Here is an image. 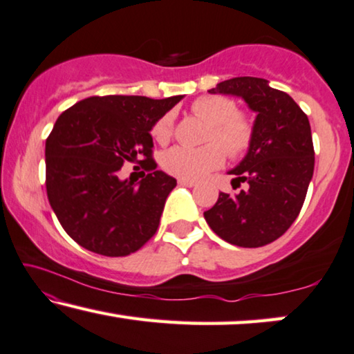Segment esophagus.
<instances>
[{"label": "esophagus", "mask_w": 354, "mask_h": 354, "mask_svg": "<svg viewBox=\"0 0 354 354\" xmlns=\"http://www.w3.org/2000/svg\"><path fill=\"white\" fill-rule=\"evenodd\" d=\"M178 184H179V186H184V187H194V186H196V183H194V181H189V179H181V178L178 179Z\"/></svg>", "instance_id": "1"}]
</instances>
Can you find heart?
I'll list each match as a JSON object with an SVG mask.
<instances>
[{
  "mask_svg": "<svg viewBox=\"0 0 354 354\" xmlns=\"http://www.w3.org/2000/svg\"><path fill=\"white\" fill-rule=\"evenodd\" d=\"M194 115L202 118L210 128L207 131V146L191 149L176 146L162 153L160 165L168 175L196 181L225 163L226 153L237 158L245 156L255 138L250 118L237 112V104L225 96H203L192 102ZM175 115L165 113L152 128L157 142L165 144L173 136Z\"/></svg>",
  "mask_w": 354,
  "mask_h": 354,
  "instance_id": "b5f03b06",
  "label": "heart"
}]
</instances>
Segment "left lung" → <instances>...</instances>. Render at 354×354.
<instances>
[{
	"label": "left lung",
	"mask_w": 354,
	"mask_h": 354,
	"mask_svg": "<svg viewBox=\"0 0 354 354\" xmlns=\"http://www.w3.org/2000/svg\"><path fill=\"white\" fill-rule=\"evenodd\" d=\"M212 94L242 97L250 111L255 138L229 175L248 189L229 196L203 213L212 231L232 245L255 248L271 243L297 220L315 171V149L306 113L287 93L257 77L218 83Z\"/></svg>",
	"instance_id": "8db88e82"
}]
</instances>
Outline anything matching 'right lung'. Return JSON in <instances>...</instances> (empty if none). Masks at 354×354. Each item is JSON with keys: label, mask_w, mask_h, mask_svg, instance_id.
<instances>
[{"label": "right lung", "mask_w": 354, "mask_h": 354, "mask_svg": "<svg viewBox=\"0 0 354 354\" xmlns=\"http://www.w3.org/2000/svg\"><path fill=\"white\" fill-rule=\"evenodd\" d=\"M181 99L93 96L59 115L44 149L46 192L78 245L127 257L156 234L176 179L156 170L151 129ZM125 161L141 162L147 178L122 182L118 171Z\"/></svg>", "instance_id": "right-lung-1"}]
</instances>
